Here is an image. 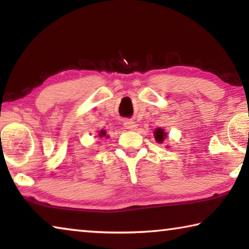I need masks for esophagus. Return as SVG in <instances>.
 <instances>
[{
	"mask_svg": "<svg viewBox=\"0 0 249 249\" xmlns=\"http://www.w3.org/2000/svg\"><path fill=\"white\" fill-rule=\"evenodd\" d=\"M124 126L127 129H130V130H134V129H136L137 128V124L135 123V122H133V121H129V120H126V121H124Z\"/></svg>",
	"mask_w": 249,
	"mask_h": 249,
	"instance_id": "34e87169",
	"label": "esophagus"
}]
</instances>
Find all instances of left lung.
Masks as SVG:
<instances>
[{"label":"left lung","mask_w":249,"mask_h":249,"mask_svg":"<svg viewBox=\"0 0 249 249\" xmlns=\"http://www.w3.org/2000/svg\"><path fill=\"white\" fill-rule=\"evenodd\" d=\"M166 137V133L163 132V129L161 128H157L155 130V138L156 141L159 142H163V138Z\"/></svg>","instance_id":"8db88e82"}]
</instances>
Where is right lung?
Here are the masks:
<instances>
[{"label":"right lung","mask_w":249,"mask_h":249,"mask_svg":"<svg viewBox=\"0 0 249 249\" xmlns=\"http://www.w3.org/2000/svg\"><path fill=\"white\" fill-rule=\"evenodd\" d=\"M105 135H107V133H105V130H100V134H99V136L100 137H103V136H105Z\"/></svg>","instance_id":"1"}]
</instances>
